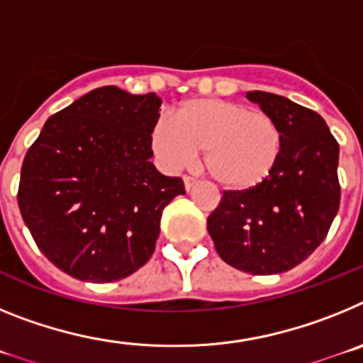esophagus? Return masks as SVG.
Returning <instances> with one entry per match:
<instances>
[{
    "instance_id": "34e87169",
    "label": "esophagus",
    "mask_w": 363,
    "mask_h": 363,
    "mask_svg": "<svg viewBox=\"0 0 363 363\" xmlns=\"http://www.w3.org/2000/svg\"><path fill=\"white\" fill-rule=\"evenodd\" d=\"M194 184H196V178H194V176H189V174L184 176V185L187 191H191V189L194 187Z\"/></svg>"
}]
</instances>
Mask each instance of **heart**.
I'll list each match as a JSON object with an SVG mask.
<instances>
[{"label": "heart", "instance_id": "heart-1", "mask_svg": "<svg viewBox=\"0 0 363 363\" xmlns=\"http://www.w3.org/2000/svg\"><path fill=\"white\" fill-rule=\"evenodd\" d=\"M154 152L171 169H182L205 150V169L229 191H251L272 176L284 136L278 121L264 111L220 98L179 104L174 121L160 118L152 127Z\"/></svg>", "mask_w": 363, "mask_h": 363}]
</instances>
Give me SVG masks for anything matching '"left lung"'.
I'll list each match as a JSON object with an SVG mask.
<instances>
[{"label": "left lung", "instance_id": "1", "mask_svg": "<svg viewBox=\"0 0 363 363\" xmlns=\"http://www.w3.org/2000/svg\"><path fill=\"white\" fill-rule=\"evenodd\" d=\"M247 98L280 125V162L264 185L223 192L207 230L225 264L278 274L309 258L329 233L340 207V149L318 112L271 92Z\"/></svg>", "mask_w": 363, "mask_h": 363}]
</instances>
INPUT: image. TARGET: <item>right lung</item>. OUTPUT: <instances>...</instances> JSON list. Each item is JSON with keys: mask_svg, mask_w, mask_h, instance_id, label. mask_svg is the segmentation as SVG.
Segmentation results:
<instances>
[{"mask_svg": "<svg viewBox=\"0 0 363 363\" xmlns=\"http://www.w3.org/2000/svg\"><path fill=\"white\" fill-rule=\"evenodd\" d=\"M162 99L99 86L50 116L21 165L25 225L63 272L92 284L147 264L167 205L184 179L149 162Z\"/></svg>", "mask_w": 363, "mask_h": 363, "instance_id": "right-lung-1", "label": "right lung"}]
</instances>
